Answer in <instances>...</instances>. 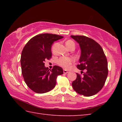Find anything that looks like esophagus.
<instances>
[{"label":"esophagus","instance_id":"esophagus-1","mask_svg":"<svg viewBox=\"0 0 122 122\" xmlns=\"http://www.w3.org/2000/svg\"><path fill=\"white\" fill-rule=\"evenodd\" d=\"M63 73L65 74H67L69 73V71H66V70H63Z\"/></svg>","mask_w":122,"mask_h":122}]
</instances>
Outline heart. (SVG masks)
I'll use <instances>...</instances> for the list:
<instances>
[{"label": "heart", "mask_w": 122, "mask_h": 122, "mask_svg": "<svg viewBox=\"0 0 122 122\" xmlns=\"http://www.w3.org/2000/svg\"><path fill=\"white\" fill-rule=\"evenodd\" d=\"M66 46L69 49L72 48H75V45L74 41L69 40L66 42ZM74 62V60L71 57H61L58 60L57 63L61 67L65 69H69L72 63Z\"/></svg>", "instance_id": "1"}]
</instances>
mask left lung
Returning a JSON list of instances; mask_svg holds the SVG:
<instances>
[{"label": "left lung", "instance_id": "8db88e82", "mask_svg": "<svg viewBox=\"0 0 122 122\" xmlns=\"http://www.w3.org/2000/svg\"><path fill=\"white\" fill-rule=\"evenodd\" d=\"M80 45L81 56L77 68L85 69L77 74L72 86L76 92L84 96L96 94L104 86L108 74V62L102 47L93 39L83 36H71ZM82 73L83 71H81Z\"/></svg>", "mask_w": 122, "mask_h": 122}]
</instances>
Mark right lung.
<instances>
[{
    "instance_id": "right-lung-1",
    "label": "right lung",
    "mask_w": 122,
    "mask_h": 122,
    "mask_svg": "<svg viewBox=\"0 0 122 122\" xmlns=\"http://www.w3.org/2000/svg\"><path fill=\"white\" fill-rule=\"evenodd\" d=\"M59 35L45 33L30 39L22 49L20 63L24 81L30 89L38 94L54 88L58 75L63 74L61 67L54 66L51 70L45 66L51 58V48L54 41L63 38Z\"/></svg>"
}]
</instances>
